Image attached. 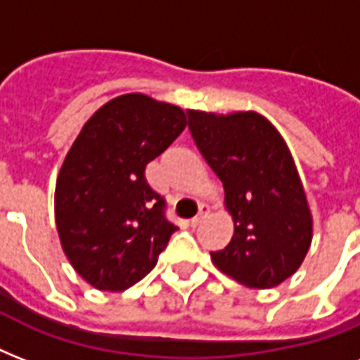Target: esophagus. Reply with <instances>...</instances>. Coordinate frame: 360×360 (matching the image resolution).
<instances>
[{"instance_id":"1","label":"esophagus","mask_w":360,"mask_h":360,"mask_svg":"<svg viewBox=\"0 0 360 360\" xmlns=\"http://www.w3.org/2000/svg\"><path fill=\"white\" fill-rule=\"evenodd\" d=\"M207 214H209V205H200V213H198L194 219H191V226H198L203 219H205V217H207Z\"/></svg>"}]
</instances>
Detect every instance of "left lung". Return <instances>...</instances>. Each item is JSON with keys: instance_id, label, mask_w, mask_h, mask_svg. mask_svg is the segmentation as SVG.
Returning a JSON list of instances; mask_svg holds the SVG:
<instances>
[{"instance_id": "8db88e82", "label": "left lung", "mask_w": 360, "mask_h": 360, "mask_svg": "<svg viewBox=\"0 0 360 360\" xmlns=\"http://www.w3.org/2000/svg\"><path fill=\"white\" fill-rule=\"evenodd\" d=\"M198 149L224 185L233 237L213 252L214 267L239 284L267 290L288 280L307 257L312 211L285 140L257 112L186 110Z\"/></svg>"}]
</instances>
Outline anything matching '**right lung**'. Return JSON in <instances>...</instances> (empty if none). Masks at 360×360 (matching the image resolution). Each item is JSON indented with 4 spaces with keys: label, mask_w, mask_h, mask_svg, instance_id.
<instances>
[{
    "label": "right lung",
    "mask_w": 360,
    "mask_h": 360,
    "mask_svg": "<svg viewBox=\"0 0 360 360\" xmlns=\"http://www.w3.org/2000/svg\"><path fill=\"white\" fill-rule=\"evenodd\" d=\"M185 127L179 106L127 93L104 103L72 141L56 181V228L70 265L95 290L134 285L177 230L146 166Z\"/></svg>",
    "instance_id": "add662e5"
}]
</instances>
